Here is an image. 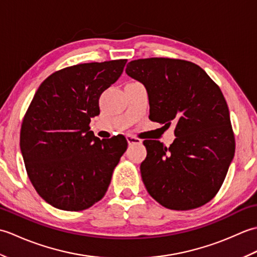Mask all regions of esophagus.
<instances>
[{
    "instance_id": "obj_1",
    "label": "esophagus",
    "mask_w": 257,
    "mask_h": 257,
    "mask_svg": "<svg viewBox=\"0 0 257 257\" xmlns=\"http://www.w3.org/2000/svg\"><path fill=\"white\" fill-rule=\"evenodd\" d=\"M127 141H128L129 145H136V144H141V143H143V141H141V139L133 137V136H127Z\"/></svg>"
}]
</instances>
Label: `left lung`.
I'll return each instance as SVG.
<instances>
[{"mask_svg":"<svg viewBox=\"0 0 257 257\" xmlns=\"http://www.w3.org/2000/svg\"><path fill=\"white\" fill-rule=\"evenodd\" d=\"M125 73L148 92L152 121L176 124L170 147L145 140L141 178L149 194L171 210H192L214 198L235 152L227 103L220 87L194 63L145 58Z\"/></svg>","mask_w":257,"mask_h":257,"instance_id":"1","label":"left lung"}]
</instances>
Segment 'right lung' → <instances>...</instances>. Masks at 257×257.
Wrapping results in <instances>:
<instances>
[{
  "label": "right lung",
  "mask_w": 257,
  "mask_h": 257,
  "mask_svg": "<svg viewBox=\"0 0 257 257\" xmlns=\"http://www.w3.org/2000/svg\"><path fill=\"white\" fill-rule=\"evenodd\" d=\"M127 59L78 64L53 73L35 92L22 122L20 147L33 187L47 203L83 211L102 199L127 149L123 136L95 137L99 97Z\"/></svg>",
  "instance_id": "right-lung-1"
}]
</instances>
